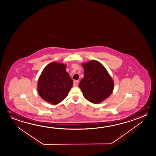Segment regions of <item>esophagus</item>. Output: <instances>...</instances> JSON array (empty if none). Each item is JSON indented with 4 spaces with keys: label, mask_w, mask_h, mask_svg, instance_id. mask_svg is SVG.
<instances>
[{
    "label": "esophagus",
    "mask_w": 156,
    "mask_h": 156,
    "mask_svg": "<svg viewBox=\"0 0 156 156\" xmlns=\"http://www.w3.org/2000/svg\"><path fill=\"white\" fill-rule=\"evenodd\" d=\"M79 84V81L78 80H74V86H77Z\"/></svg>",
    "instance_id": "obj_1"
}]
</instances>
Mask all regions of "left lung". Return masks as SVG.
I'll return each instance as SVG.
<instances>
[{"label":"left lung","instance_id":"1","mask_svg":"<svg viewBox=\"0 0 156 156\" xmlns=\"http://www.w3.org/2000/svg\"><path fill=\"white\" fill-rule=\"evenodd\" d=\"M82 66L84 76L79 87L83 97L93 104L101 103L112 93L113 80L105 67L97 61L92 60Z\"/></svg>","mask_w":156,"mask_h":156}]
</instances>
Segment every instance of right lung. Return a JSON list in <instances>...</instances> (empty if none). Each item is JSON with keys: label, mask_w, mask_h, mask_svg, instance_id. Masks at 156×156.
<instances>
[{"label": "right lung", "mask_w": 156, "mask_h": 156, "mask_svg": "<svg viewBox=\"0 0 156 156\" xmlns=\"http://www.w3.org/2000/svg\"><path fill=\"white\" fill-rule=\"evenodd\" d=\"M66 64L52 62L43 70L37 83V91L41 98L52 105L66 99L73 85L66 72Z\"/></svg>", "instance_id": "obj_1"}]
</instances>
